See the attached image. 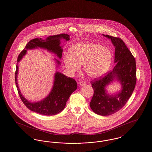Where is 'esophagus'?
Masks as SVG:
<instances>
[{"instance_id":"1","label":"esophagus","mask_w":152,"mask_h":152,"mask_svg":"<svg viewBox=\"0 0 152 152\" xmlns=\"http://www.w3.org/2000/svg\"><path fill=\"white\" fill-rule=\"evenodd\" d=\"M79 84L80 86H83V85H85L86 84V83L85 81H81L79 83Z\"/></svg>"}]
</instances>
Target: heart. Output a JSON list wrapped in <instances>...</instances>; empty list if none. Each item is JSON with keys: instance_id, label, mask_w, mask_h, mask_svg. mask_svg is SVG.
<instances>
[{"instance_id": "1", "label": "heart", "mask_w": 152, "mask_h": 152, "mask_svg": "<svg viewBox=\"0 0 152 152\" xmlns=\"http://www.w3.org/2000/svg\"><path fill=\"white\" fill-rule=\"evenodd\" d=\"M113 54L109 48L93 42L76 43L69 48V55L64 56L63 63L71 73L79 71L83 66L84 71L89 77L96 79L109 70Z\"/></svg>"}]
</instances>
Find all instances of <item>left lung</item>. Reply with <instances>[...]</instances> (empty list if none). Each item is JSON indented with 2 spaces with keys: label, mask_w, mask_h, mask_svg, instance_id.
I'll use <instances>...</instances> for the list:
<instances>
[{
  "label": "left lung",
  "mask_w": 152,
  "mask_h": 152,
  "mask_svg": "<svg viewBox=\"0 0 152 152\" xmlns=\"http://www.w3.org/2000/svg\"><path fill=\"white\" fill-rule=\"evenodd\" d=\"M102 35L110 39L115 47V66L104 77L91 81L94 94L90 107L98 115L107 116L121 109L131 96L136 83V65L134 56L120 38ZM114 80L121 85V90L110 94L106 88Z\"/></svg>",
  "instance_id": "8db88e82"
}]
</instances>
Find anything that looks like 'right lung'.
Wrapping results in <instances>:
<instances>
[{
    "instance_id": "right-lung-1",
    "label": "right lung",
    "mask_w": 152,
    "mask_h": 152,
    "mask_svg": "<svg viewBox=\"0 0 152 152\" xmlns=\"http://www.w3.org/2000/svg\"><path fill=\"white\" fill-rule=\"evenodd\" d=\"M66 41L70 39L67 34H60L47 37L45 39L34 38L28 43L24 49L18 55L15 72V83L18 94L23 102L29 109L38 114L45 115H56L64 109L68 99L73 91L76 90L77 84L75 79L68 77L63 73L56 71L54 75V84L52 89L48 96L39 101L31 102L23 96L19 89L18 83V63L27 53V50L41 48L47 50L56 55L59 59L61 58L63 49L60 46L61 39ZM56 67L60 66L61 61L54 58Z\"/></svg>"
}]
</instances>
